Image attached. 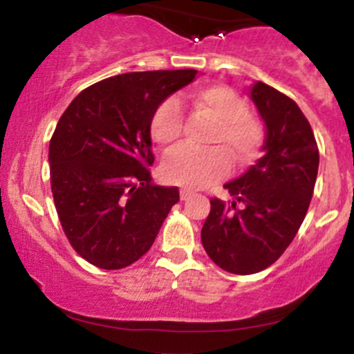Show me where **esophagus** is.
I'll return each instance as SVG.
<instances>
[{"instance_id": "esophagus-1", "label": "esophagus", "mask_w": 354, "mask_h": 354, "mask_svg": "<svg viewBox=\"0 0 354 354\" xmlns=\"http://www.w3.org/2000/svg\"><path fill=\"white\" fill-rule=\"evenodd\" d=\"M192 195H194V190H190V188H181V190H180L181 201H188Z\"/></svg>"}]
</instances>
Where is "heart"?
Here are the masks:
<instances>
[{"label":"heart","instance_id":"b5f03b06","mask_svg":"<svg viewBox=\"0 0 354 354\" xmlns=\"http://www.w3.org/2000/svg\"><path fill=\"white\" fill-rule=\"evenodd\" d=\"M192 105L205 118L216 121L209 143L212 149H178L160 166L164 180L185 187L201 188L226 176L232 160L239 169L250 166L264 142L263 124L247 112V105L226 86H205L192 95ZM153 142L173 149L183 135V109L178 98H166L150 122Z\"/></svg>","mask_w":354,"mask_h":354}]
</instances>
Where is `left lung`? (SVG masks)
<instances>
[{
	"label": "left lung",
	"mask_w": 354,
	"mask_h": 354,
	"mask_svg": "<svg viewBox=\"0 0 354 354\" xmlns=\"http://www.w3.org/2000/svg\"><path fill=\"white\" fill-rule=\"evenodd\" d=\"M249 98L264 122L263 156L211 201L201 239L225 272L252 275L275 263L304 221L318 174V147L296 102L256 81Z\"/></svg>",
	"instance_id": "8db88e82"
}]
</instances>
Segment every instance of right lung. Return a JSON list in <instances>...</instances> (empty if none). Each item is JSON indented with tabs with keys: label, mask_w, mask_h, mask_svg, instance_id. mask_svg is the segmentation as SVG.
Listing matches in <instances>:
<instances>
[{
	"label": "right lung",
	"mask_w": 354,
	"mask_h": 354,
	"mask_svg": "<svg viewBox=\"0 0 354 354\" xmlns=\"http://www.w3.org/2000/svg\"><path fill=\"white\" fill-rule=\"evenodd\" d=\"M197 71L129 72L86 88L50 142V180L62 228L75 252L102 270H121L152 247L176 187L152 183L150 122L157 107Z\"/></svg>",
	"instance_id": "obj_1"
}]
</instances>
